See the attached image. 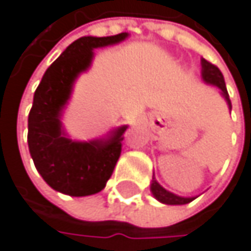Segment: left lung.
Wrapping results in <instances>:
<instances>
[{"mask_svg":"<svg viewBox=\"0 0 251 251\" xmlns=\"http://www.w3.org/2000/svg\"><path fill=\"white\" fill-rule=\"evenodd\" d=\"M201 65H202V73H201L202 79L206 84L220 88L221 96L226 99L228 109L231 110V100H229V96H228V91H226V81H224V76L221 74V71L215 65H212L211 62L203 59V58L201 59ZM151 193L154 195V198L158 202H161L164 205H186V203H189V202H192L195 199V198H183V196H178V195L169 192L167 189H164L155 180V177H152V181H151Z\"/></svg>","mask_w":251,"mask_h":251,"instance_id":"1","label":"left lung"}]
</instances>
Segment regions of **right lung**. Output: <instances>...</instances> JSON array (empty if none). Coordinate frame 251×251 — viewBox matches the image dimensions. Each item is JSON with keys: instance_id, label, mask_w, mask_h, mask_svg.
<instances>
[{"instance_id": "add662e5", "label": "right lung", "mask_w": 251, "mask_h": 251, "mask_svg": "<svg viewBox=\"0 0 251 251\" xmlns=\"http://www.w3.org/2000/svg\"><path fill=\"white\" fill-rule=\"evenodd\" d=\"M129 33L94 37L84 36L73 42L46 70L34 91L28 113V151L43 180L56 192L70 196H88L104 189L121 157L122 125L107 136L93 141H75L62 125L74 82L93 62L94 49L124 42Z\"/></svg>"}]
</instances>
